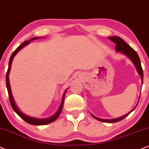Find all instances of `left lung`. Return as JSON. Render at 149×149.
<instances>
[{
  "label": "left lung",
  "mask_w": 149,
  "mask_h": 149,
  "mask_svg": "<svg viewBox=\"0 0 149 149\" xmlns=\"http://www.w3.org/2000/svg\"><path fill=\"white\" fill-rule=\"evenodd\" d=\"M108 38L109 40H111L112 42H113L114 43H116V52H122V54H125L126 56H127L132 61V62L134 64L135 67H136L137 71H138V73L141 76V78H142V82L143 83V69L142 68V66H141V63H140V58H139L138 54H137V52L133 49L132 47H130L129 45H128L127 42H125V40H122L121 38L118 37V36H111V37H109ZM137 107V106H136ZM135 108L132 109V111H133L135 109ZM128 113L127 114L125 115V116L120 117V118H115V119H101V118H98L97 117L94 116L93 114L92 116L95 119L99 120V121L101 122H109V123H113V122H119L120 120H123L124 118H125L126 117L129 116L130 114V113Z\"/></svg>",
  "instance_id": "left-lung-1"
}]
</instances>
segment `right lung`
I'll return each mask as SVG.
<instances>
[{"label":"right lung","instance_id":"obj_1","mask_svg":"<svg viewBox=\"0 0 149 149\" xmlns=\"http://www.w3.org/2000/svg\"><path fill=\"white\" fill-rule=\"evenodd\" d=\"M38 38H31L30 40H32L33 39H37ZM29 43V40L27 41H24V42L20 45L18 48L16 49V50L13 52V54L11 56L10 58H9V67H8V69H7V73H6V86H7V91H8V95H9V102H10V104L12 105L13 109L15 112L19 116L20 118H22V120H24V121L26 122H27L28 124H30V125H47V124H49L51 122H53L54 121L57 119L58 118V116H60L61 113L62 111V109H63V104H64V102H65V93L66 91L64 93L63 97V100H62V102L61 106H60L59 109L57 111V112L56 113L54 116H52V117H49V118H43V119H39V118H33V117L31 116H29L23 113L20 111L19 110V109L17 107V106L15 104L14 98H13L12 96V91H11V88H10V85H9V71H10L11 69V65H12V63L13 61V58H14V56L16 55L17 54V52H18L20 49H21L22 47H24V46H26L27 44Z\"/></svg>","mask_w":149,"mask_h":149}]
</instances>
